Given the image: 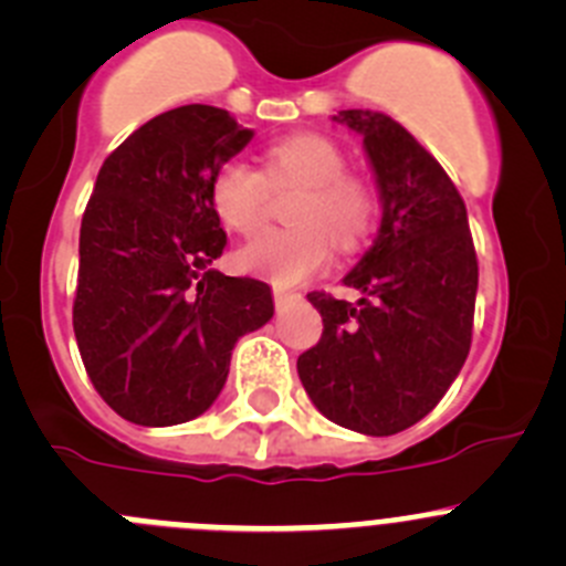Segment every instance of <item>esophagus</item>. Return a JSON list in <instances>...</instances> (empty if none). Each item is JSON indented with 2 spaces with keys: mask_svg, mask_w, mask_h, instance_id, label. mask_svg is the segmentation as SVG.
<instances>
[{
  "mask_svg": "<svg viewBox=\"0 0 566 566\" xmlns=\"http://www.w3.org/2000/svg\"><path fill=\"white\" fill-rule=\"evenodd\" d=\"M295 298H301V295L295 293V290H287V287H273V301H276V307H279V310L287 307L290 301H295Z\"/></svg>",
  "mask_w": 566,
  "mask_h": 566,
  "instance_id": "1",
  "label": "esophagus"
}]
</instances>
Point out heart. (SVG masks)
Wrapping results in <instances>:
<instances>
[{"label": "heart", "mask_w": 566, "mask_h": 566, "mask_svg": "<svg viewBox=\"0 0 566 566\" xmlns=\"http://www.w3.org/2000/svg\"><path fill=\"white\" fill-rule=\"evenodd\" d=\"M268 184H304L290 206L287 229H265L237 251V265L273 284H301L329 265L332 251L355 248L374 218L366 184L346 172L340 147L318 134H295L276 142L265 156V176L231 158L211 176V209L231 231L256 229L265 218Z\"/></svg>", "instance_id": "1"}]
</instances>
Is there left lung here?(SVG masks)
Returning a JSON list of instances; mask_svg holds the SVG:
<instances>
[{
	"label": "left lung",
	"instance_id": "8db88e82",
	"mask_svg": "<svg viewBox=\"0 0 566 566\" xmlns=\"http://www.w3.org/2000/svg\"><path fill=\"white\" fill-rule=\"evenodd\" d=\"M332 119L363 136L382 220L343 279L363 298L307 295L324 335L298 357V377L329 421L394 436L424 419L467 363L478 256L455 184L402 125L363 108Z\"/></svg>",
	"mask_w": 566,
	"mask_h": 566
}]
</instances>
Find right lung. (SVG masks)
Returning <instances> with one entry per match:
<instances>
[{"label":"right lung","instance_id":"add662e5","mask_svg":"<svg viewBox=\"0 0 566 566\" xmlns=\"http://www.w3.org/2000/svg\"><path fill=\"white\" fill-rule=\"evenodd\" d=\"M251 139L229 111L181 105L99 167L81 223L72 324L97 394L134 424L206 413L234 343L273 318L265 282L211 268L226 248L211 176Z\"/></svg>","mask_w":566,"mask_h":566}]
</instances>
